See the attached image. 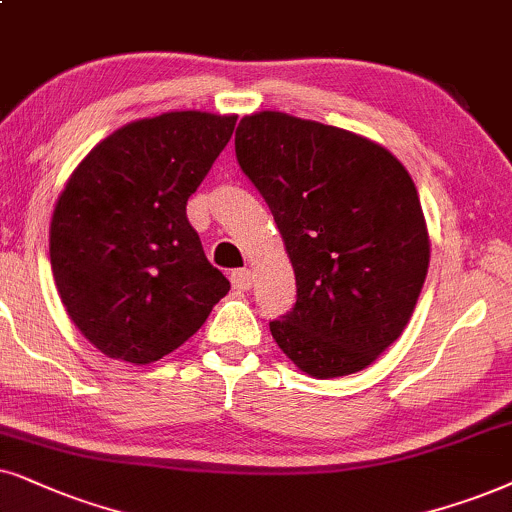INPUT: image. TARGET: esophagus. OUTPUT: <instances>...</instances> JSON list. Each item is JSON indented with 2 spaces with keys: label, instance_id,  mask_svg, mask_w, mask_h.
<instances>
[{
  "label": "esophagus",
  "instance_id": "esophagus-1",
  "mask_svg": "<svg viewBox=\"0 0 512 512\" xmlns=\"http://www.w3.org/2000/svg\"><path fill=\"white\" fill-rule=\"evenodd\" d=\"M231 286L236 290H250L252 286V271L250 269H234L231 271Z\"/></svg>",
  "mask_w": 512,
  "mask_h": 512
}]
</instances>
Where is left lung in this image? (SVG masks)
Listing matches in <instances>:
<instances>
[{
	"label": "left lung",
	"mask_w": 512,
	"mask_h": 512,
	"mask_svg": "<svg viewBox=\"0 0 512 512\" xmlns=\"http://www.w3.org/2000/svg\"><path fill=\"white\" fill-rule=\"evenodd\" d=\"M236 158L295 269V307L269 321L278 347L312 378L371 366L409 323L430 264L406 167L359 134L276 111L238 122Z\"/></svg>",
	"instance_id": "1"
}]
</instances>
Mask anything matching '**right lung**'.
Masks as SVG:
<instances>
[{"label": "right lung", "instance_id": "1", "mask_svg": "<svg viewBox=\"0 0 512 512\" xmlns=\"http://www.w3.org/2000/svg\"><path fill=\"white\" fill-rule=\"evenodd\" d=\"M236 115L174 111L129 122L70 174L49 255L63 307L106 357L151 364L184 345L229 281L186 217Z\"/></svg>", "mask_w": 512, "mask_h": 512}]
</instances>
